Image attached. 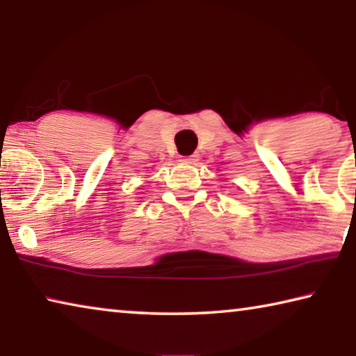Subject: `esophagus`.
Wrapping results in <instances>:
<instances>
[{
	"mask_svg": "<svg viewBox=\"0 0 356 356\" xmlns=\"http://www.w3.org/2000/svg\"><path fill=\"white\" fill-rule=\"evenodd\" d=\"M197 159H200V156H197V155H190V156H182V159H180V161H182V163H185V165H195L196 161H197Z\"/></svg>",
	"mask_w": 356,
	"mask_h": 356,
	"instance_id": "34e87169",
	"label": "esophagus"
}]
</instances>
